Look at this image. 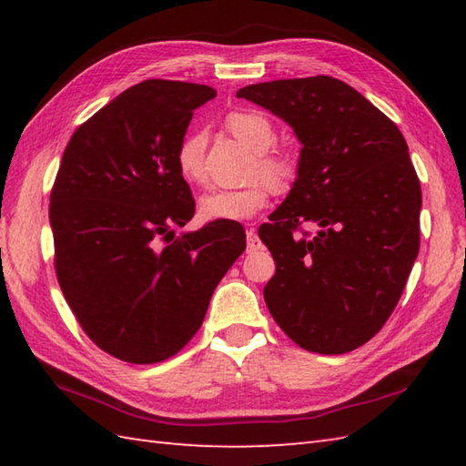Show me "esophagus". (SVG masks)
I'll use <instances>...</instances> for the list:
<instances>
[{
  "mask_svg": "<svg viewBox=\"0 0 466 466\" xmlns=\"http://www.w3.org/2000/svg\"><path fill=\"white\" fill-rule=\"evenodd\" d=\"M258 248H260V238H258V234H256L254 228H250V230L246 232V250L254 252Z\"/></svg>",
  "mask_w": 466,
  "mask_h": 466,
  "instance_id": "34e87169",
  "label": "esophagus"
}]
</instances>
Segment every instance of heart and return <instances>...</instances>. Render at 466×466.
I'll return each instance as SVG.
<instances>
[{"instance_id":"obj_1","label":"heart","mask_w":466,"mask_h":466,"mask_svg":"<svg viewBox=\"0 0 466 466\" xmlns=\"http://www.w3.org/2000/svg\"><path fill=\"white\" fill-rule=\"evenodd\" d=\"M226 127L236 140L248 146L256 154L254 174L264 177H254L252 182L236 190L226 187H212L198 200V214L206 222H244L258 214L268 204L272 187L284 190L294 177V162L286 154L270 152L276 140L274 124L260 112L240 110L226 117ZM204 150L206 136L202 130L187 132L176 152L177 172L186 182H200L204 177Z\"/></svg>"}]
</instances>
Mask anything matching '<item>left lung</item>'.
Returning <instances> with one entry per match:
<instances>
[{"instance_id":"left-lung-1","label":"left lung","mask_w":466,"mask_h":466,"mask_svg":"<svg viewBox=\"0 0 466 466\" xmlns=\"http://www.w3.org/2000/svg\"><path fill=\"white\" fill-rule=\"evenodd\" d=\"M236 96L282 117L302 144L290 194L258 228L276 262L266 306L304 350L359 349L389 320L419 254L422 196L404 136L330 76L252 84ZM304 221L319 234L294 235Z\"/></svg>"}]
</instances>
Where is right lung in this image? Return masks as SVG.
<instances>
[{
	"instance_id": "add662e5",
	"label": "right lung",
	"mask_w": 466,
	"mask_h": 466,
	"mask_svg": "<svg viewBox=\"0 0 466 466\" xmlns=\"http://www.w3.org/2000/svg\"><path fill=\"white\" fill-rule=\"evenodd\" d=\"M210 86L146 80L84 122L49 196L56 274L84 332L132 364L170 359L202 326L212 292L246 248L238 222L192 220L176 152Z\"/></svg>"
}]
</instances>
